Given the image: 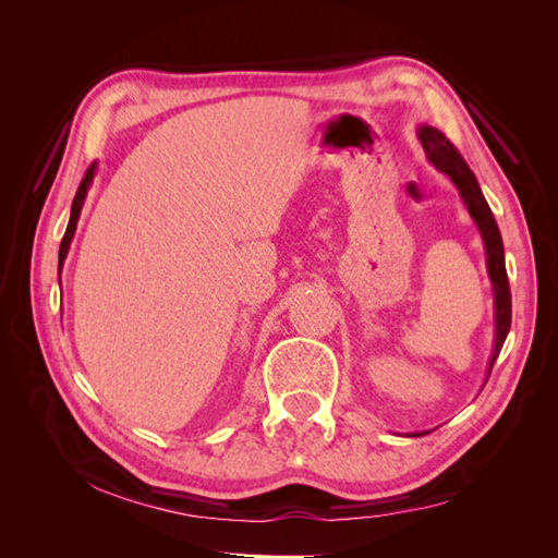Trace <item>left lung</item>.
Here are the masks:
<instances>
[{
    "mask_svg": "<svg viewBox=\"0 0 558 558\" xmlns=\"http://www.w3.org/2000/svg\"><path fill=\"white\" fill-rule=\"evenodd\" d=\"M416 137L426 150L428 162L440 170L442 174L449 177V181L456 185L459 191L463 205L470 214L472 221H475L482 242H484V253H486V269H488V279H492V289H494V353L492 361H488V373L492 375V367L498 359V353L505 344V337L510 332L512 324V295H510V283H508V272H505V251H502V238L500 230L496 226V218L488 209L486 199L482 195L480 183L475 174L470 172L468 162L461 158L459 150L451 146V142L445 137V134L430 128V125H421L416 130ZM412 437L426 435V433H410Z\"/></svg>",
    "mask_w": 558,
    "mask_h": 558,
    "instance_id": "obj_1",
    "label": "left lung"
}]
</instances>
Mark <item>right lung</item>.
Segmentation results:
<instances>
[{
  "label": "right lung",
  "mask_w": 558,
  "mask_h": 558,
  "mask_svg": "<svg viewBox=\"0 0 558 558\" xmlns=\"http://www.w3.org/2000/svg\"><path fill=\"white\" fill-rule=\"evenodd\" d=\"M95 172H97V165L93 162L88 167L86 177H83L78 191H76V197L72 202V214H70V223H66V230H64V238H62V244H60V253H58V269L62 272V265H64V258L66 253H70V244L74 240V232H76V223H78V216H81V209H83V202H86V195H88V189L90 183L95 179Z\"/></svg>",
  "instance_id": "right-lung-1"
}]
</instances>
